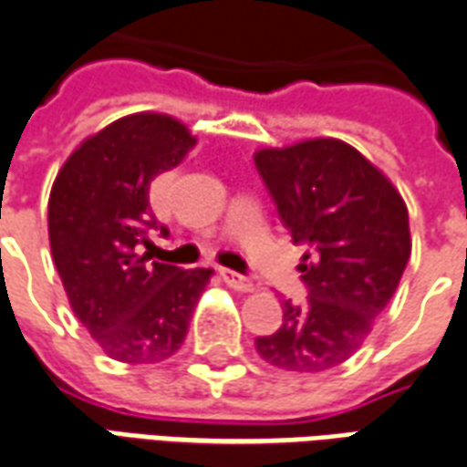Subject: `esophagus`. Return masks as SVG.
Segmentation results:
<instances>
[{
	"mask_svg": "<svg viewBox=\"0 0 467 467\" xmlns=\"http://www.w3.org/2000/svg\"><path fill=\"white\" fill-rule=\"evenodd\" d=\"M220 277L224 279V285L233 286V289H237V292H252V289H254L252 279L237 275V272H233V269H220Z\"/></svg>",
	"mask_w": 467,
	"mask_h": 467,
	"instance_id": "1",
	"label": "esophagus"
}]
</instances>
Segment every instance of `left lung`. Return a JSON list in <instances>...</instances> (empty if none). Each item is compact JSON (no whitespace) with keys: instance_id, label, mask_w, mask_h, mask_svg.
I'll use <instances>...</instances> for the list:
<instances>
[{"instance_id":"left-lung-1","label":"left lung","mask_w":467,"mask_h":467,"mask_svg":"<svg viewBox=\"0 0 467 467\" xmlns=\"http://www.w3.org/2000/svg\"><path fill=\"white\" fill-rule=\"evenodd\" d=\"M279 217L306 243L299 272L309 296L254 347L267 364L317 374L344 364L396 295L410 257L409 207L383 171L339 138L254 150Z\"/></svg>"}]
</instances>
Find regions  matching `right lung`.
I'll return each instance as SVG.
<instances>
[{"mask_svg": "<svg viewBox=\"0 0 467 467\" xmlns=\"http://www.w3.org/2000/svg\"><path fill=\"white\" fill-rule=\"evenodd\" d=\"M195 143L168 113H130L84 138L51 185V257L68 304L103 354L123 364L171 358L215 275L146 265L136 252L158 224L150 182L181 165Z\"/></svg>", "mask_w": 467, "mask_h": 467, "instance_id": "obj_1", "label": "right lung"}]
</instances>
